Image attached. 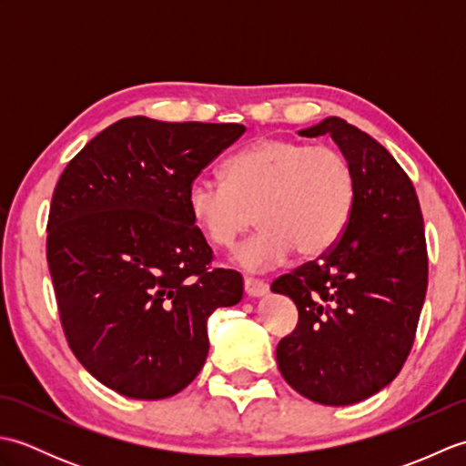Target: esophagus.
I'll return each mask as SVG.
<instances>
[{
    "instance_id": "esophagus-1",
    "label": "esophagus",
    "mask_w": 466,
    "mask_h": 466,
    "mask_svg": "<svg viewBox=\"0 0 466 466\" xmlns=\"http://www.w3.org/2000/svg\"><path fill=\"white\" fill-rule=\"evenodd\" d=\"M244 290L248 296H264L266 292H268V284H266L264 280H258V279H250V276H246L244 279Z\"/></svg>"
}]
</instances>
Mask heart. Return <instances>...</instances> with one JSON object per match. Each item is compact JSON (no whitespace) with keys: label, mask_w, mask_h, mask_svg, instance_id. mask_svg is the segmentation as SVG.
I'll return each mask as SVG.
<instances>
[{"label":"heart","mask_w":466,"mask_h":466,"mask_svg":"<svg viewBox=\"0 0 466 466\" xmlns=\"http://www.w3.org/2000/svg\"><path fill=\"white\" fill-rule=\"evenodd\" d=\"M224 182L196 177L187 212L206 242L232 248L254 218L260 230L236 252L244 268H270L296 250L316 258L339 242L350 220L356 177L334 146L266 137L224 164Z\"/></svg>","instance_id":"b5f03b06"}]
</instances>
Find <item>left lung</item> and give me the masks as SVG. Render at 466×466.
<instances>
[{
	"instance_id": "1",
	"label": "left lung",
	"mask_w": 466,
	"mask_h": 466,
	"mask_svg": "<svg viewBox=\"0 0 466 466\" xmlns=\"http://www.w3.org/2000/svg\"><path fill=\"white\" fill-rule=\"evenodd\" d=\"M329 134L356 177L350 220L329 252L272 282L299 324L276 349L296 392L329 407L372 397L400 372L412 349L429 284L417 192L384 146L342 117L300 136Z\"/></svg>"
}]
</instances>
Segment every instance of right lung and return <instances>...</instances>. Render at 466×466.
Returning <instances> with one entry per match:
<instances>
[{
	"label": "right lung",
	"instance_id": "1",
	"mask_svg": "<svg viewBox=\"0 0 466 466\" xmlns=\"http://www.w3.org/2000/svg\"><path fill=\"white\" fill-rule=\"evenodd\" d=\"M244 132L124 117L59 176L47 218L59 320L84 369L124 397L186 389L206 362L208 316L242 299V276L212 268L186 196Z\"/></svg>",
	"mask_w": 466,
	"mask_h": 466
}]
</instances>
